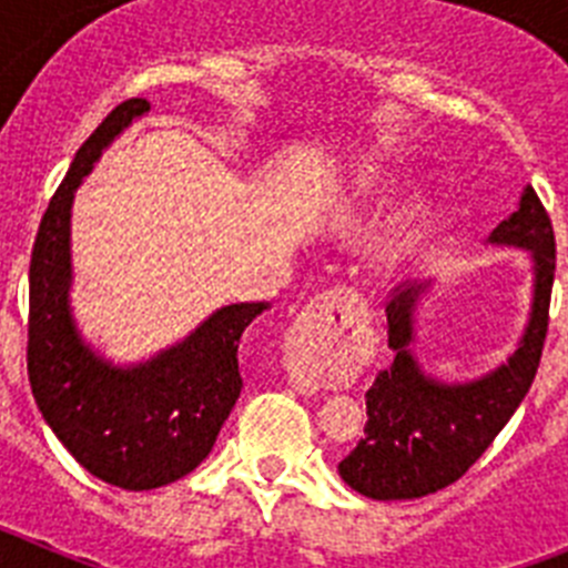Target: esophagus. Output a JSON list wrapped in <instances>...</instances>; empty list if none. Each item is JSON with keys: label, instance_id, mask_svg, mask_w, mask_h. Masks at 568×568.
Returning <instances> with one entry per match:
<instances>
[{"label": "esophagus", "instance_id": "1", "mask_svg": "<svg viewBox=\"0 0 568 568\" xmlns=\"http://www.w3.org/2000/svg\"><path fill=\"white\" fill-rule=\"evenodd\" d=\"M361 315H364V304L353 293L327 290V293L315 295L307 310L301 313L298 324H295V335L313 346L329 344L346 327H353Z\"/></svg>", "mask_w": 568, "mask_h": 568}]
</instances>
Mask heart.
Returning <instances> with one entry per match:
<instances>
[{"instance_id":"obj_1","label":"heart","mask_w":568,"mask_h":568,"mask_svg":"<svg viewBox=\"0 0 568 568\" xmlns=\"http://www.w3.org/2000/svg\"><path fill=\"white\" fill-rule=\"evenodd\" d=\"M398 224H406V219H398Z\"/></svg>"}]
</instances>
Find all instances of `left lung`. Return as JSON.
Returning a JSON list of instances; mask_svg holds the SVG:
<instances>
[{
	"mask_svg": "<svg viewBox=\"0 0 568 568\" xmlns=\"http://www.w3.org/2000/svg\"><path fill=\"white\" fill-rule=\"evenodd\" d=\"M489 244L531 253L535 295L518 349L498 369L466 384H444L420 373L409 344L415 341V304L426 284L395 290L386 301V329L395 361L366 389L364 438L338 464L341 478L373 500H413L433 495L469 469L509 424L529 393L546 329L555 284V230L538 193L520 195L518 210L491 230Z\"/></svg>",
	"mask_w": 568,
	"mask_h": 568,
	"instance_id": "1",
	"label": "left lung"
}]
</instances>
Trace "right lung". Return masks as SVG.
Instances as JSON below:
<instances>
[{
	"label": "right lung",
	"mask_w": 568,
	"mask_h": 568,
	"mask_svg": "<svg viewBox=\"0 0 568 568\" xmlns=\"http://www.w3.org/2000/svg\"><path fill=\"white\" fill-rule=\"evenodd\" d=\"M148 110V99H128L90 133L30 253L28 378L39 413L90 475L130 491L173 484L207 458L244 386L241 335L270 307H222L182 344L135 366H113L82 341L68 304L73 190Z\"/></svg>",
	"instance_id": "obj_1"
}]
</instances>
